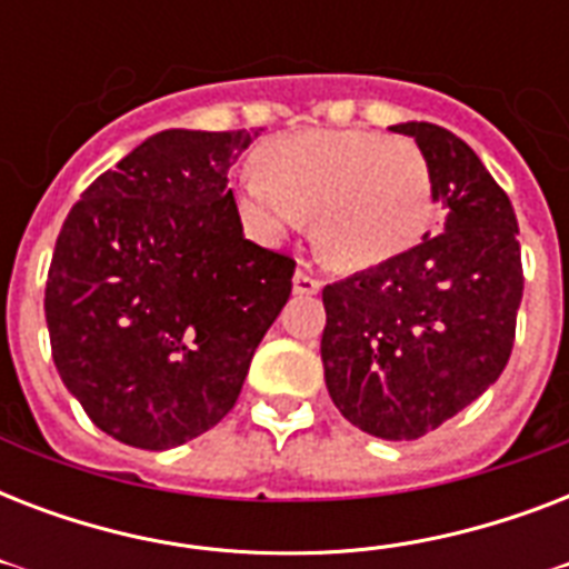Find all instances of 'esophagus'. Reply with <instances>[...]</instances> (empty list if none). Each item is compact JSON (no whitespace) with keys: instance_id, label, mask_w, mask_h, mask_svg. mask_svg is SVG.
<instances>
[{"instance_id":"1","label":"esophagus","mask_w":569,"mask_h":569,"mask_svg":"<svg viewBox=\"0 0 569 569\" xmlns=\"http://www.w3.org/2000/svg\"><path fill=\"white\" fill-rule=\"evenodd\" d=\"M292 289L295 295H316L321 289V280L319 277H312L307 268H298V271H295Z\"/></svg>"}]
</instances>
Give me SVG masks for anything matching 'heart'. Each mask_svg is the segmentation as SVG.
Instances as JSON below:
<instances>
[{
    "label": "heart",
    "mask_w": 569,
    "mask_h": 569,
    "mask_svg": "<svg viewBox=\"0 0 569 569\" xmlns=\"http://www.w3.org/2000/svg\"><path fill=\"white\" fill-rule=\"evenodd\" d=\"M236 206L268 241L312 218V244L330 268L369 271L422 241L433 221V177L407 138L310 129L259 150V171L241 173Z\"/></svg>",
    "instance_id": "1"
}]
</instances>
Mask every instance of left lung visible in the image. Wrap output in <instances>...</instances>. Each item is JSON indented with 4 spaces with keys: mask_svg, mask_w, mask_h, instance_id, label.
I'll return each instance as SVG.
<instances>
[{
    "mask_svg": "<svg viewBox=\"0 0 569 569\" xmlns=\"http://www.w3.org/2000/svg\"><path fill=\"white\" fill-rule=\"evenodd\" d=\"M431 164L446 227L392 262L325 286V383L380 440H419L508 366L522 301L517 214L472 147L433 123L389 127Z\"/></svg>",
    "mask_w": 569,
    "mask_h": 569,
    "instance_id": "left-lung-1",
    "label": "left lung"
}]
</instances>
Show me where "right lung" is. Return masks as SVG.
<instances>
[{
	"mask_svg": "<svg viewBox=\"0 0 569 569\" xmlns=\"http://www.w3.org/2000/svg\"><path fill=\"white\" fill-rule=\"evenodd\" d=\"M257 136L156 132L58 232L43 298L52 360L127 446L173 449L221 422L289 301L295 259L244 239L227 186Z\"/></svg>",
	"mask_w": 569,
	"mask_h": 569,
	"instance_id": "1",
	"label": "right lung"
}]
</instances>
